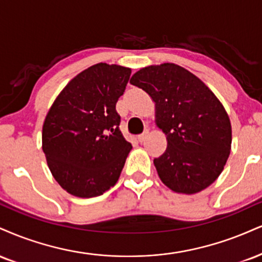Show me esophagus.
<instances>
[{
  "instance_id": "34e87169",
  "label": "esophagus",
  "mask_w": 262,
  "mask_h": 262,
  "mask_svg": "<svg viewBox=\"0 0 262 262\" xmlns=\"http://www.w3.org/2000/svg\"><path fill=\"white\" fill-rule=\"evenodd\" d=\"M146 135H147V132H145V133L140 134L139 137H138V141H139L140 144H141V143H144V140H145V138H146Z\"/></svg>"
}]
</instances>
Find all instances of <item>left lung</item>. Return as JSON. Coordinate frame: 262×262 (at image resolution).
<instances>
[{
	"mask_svg": "<svg viewBox=\"0 0 262 262\" xmlns=\"http://www.w3.org/2000/svg\"><path fill=\"white\" fill-rule=\"evenodd\" d=\"M130 84L149 94L167 149L154 160L159 177L176 193L195 194L221 174L232 144L225 107L193 73L174 63L138 71Z\"/></svg>",
	"mask_w": 262,
	"mask_h": 262,
	"instance_id": "obj_1",
	"label": "left lung"
}]
</instances>
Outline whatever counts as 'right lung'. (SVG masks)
Masks as SVG:
<instances>
[{"label": "right lung", "instance_id": "1", "mask_svg": "<svg viewBox=\"0 0 262 262\" xmlns=\"http://www.w3.org/2000/svg\"><path fill=\"white\" fill-rule=\"evenodd\" d=\"M132 69L97 63L73 78L52 103L42 127L50 171L69 194L102 195L118 181L132 144L119 130L116 103Z\"/></svg>", "mask_w": 262, "mask_h": 262}]
</instances>
